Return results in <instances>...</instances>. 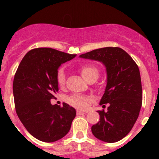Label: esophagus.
<instances>
[{
    "label": "esophagus",
    "instance_id": "obj_1",
    "mask_svg": "<svg viewBox=\"0 0 159 159\" xmlns=\"http://www.w3.org/2000/svg\"><path fill=\"white\" fill-rule=\"evenodd\" d=\"M76 114H77V115H78V116H80V115H84V112L82 111L78 110V111H76Z\"/></svg>",
    "mask_w": 159,
    "mask_h": 159
}]
</instances>
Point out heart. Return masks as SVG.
Returning a JSON list of instances; mask_svg holds the SVG:
<instances>
[{
  "instance_id": "obj_1",
  "label": "heart",
  "mask_w": 159,
  "mask_h": 159,
  "mask_svg": "<svg viewBox=\"0 0 159 159\" xmlns=\"http://www.w3.org/2000/svg\"><path fill=\"white\" fill-rule=\"evenodd\" d=\"M79 71L80 72L83 78L87 81L90 80H96V79L99 77V69L94 64H84L79 68ZM57 81L60 87H63L65 84V73L62 68L59 69L57 71ZM90 99L91 98L89 96L75 95L70 97L68 99V102H70V104L76 107L84 109V108L88 107Z\"/></svg>"
}]
</instances>
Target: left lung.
Segmentation results:
<instances>
[{
    "label": "left lung",
    "mask_w": 159,
    "mask_h": 159,
    "mask_svg": "<svg viewBox=\"0 0 159 159\" xmlns=\"http://www.w3.org/2000/svg\"><path fill=\"white\" fill-rule=\"evenodd\" d=\"M80 57L98 60L106 67L107 86L99 104L107 111H98L99 120L92 127L95 138L116 143L128 134L137 120L143 102L139 67L130 55L118 47L98 48Z\"/></svg>",
    "instance_id": "8db88e82"
}]
</instances>
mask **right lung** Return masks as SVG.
Wrapping results in <instances>:
<instances>
[{
	"label": "right lung",
	"mask_w": 159,
	"mask_h": 159,
	"mask_svg": "<svg viewBox=\"0 0 159 159\" xmlns=\"http://www.w3.org/2000/svg\"><path fill=\"white\" fill-rule=\"evenodd\" d=\"M50 48L29 51L22 59L12 85L18 118L33 137L52 143L68 133L75 117V109L64 102L52 105L51 99L58 92L57 75L64 63L75 58Z\"/></svg>",
	"instance_id": "add662e5"
}]
</instances>
